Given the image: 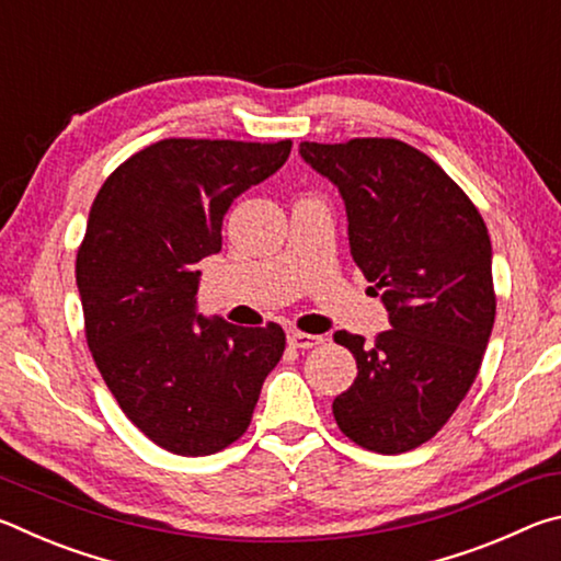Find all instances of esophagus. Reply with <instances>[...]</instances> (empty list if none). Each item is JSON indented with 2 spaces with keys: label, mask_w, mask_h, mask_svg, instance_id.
I'll use <instances>...</instances> for the list:
<instances>
[{
  "label": "esophagus",
  "mask_w": 561,
  "mask_h": 561,
  "mask_svg": "<svg viewBox=\"0 0 561 561\" xmlns=\"http://www.w3.org/2000/svg\"><path fill=\"white\" fill-rule=\"evenodd\" d=\"M287 341H289V346H294V348H311V346L321 344L324 339L314 336V334H301V331H289Z\"/></svg>",
  "instance_id": "34e87169"
}]
</instances>
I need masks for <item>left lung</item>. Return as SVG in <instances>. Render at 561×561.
<instances>
[{
	"instance_id": "1",
	"label": "left lung",
	"mask_w": 561,
	"mask_h": 561,
	"mask_svg": "<svg viewBox=\"0 0 561 561\" xmlns=\"http://www.w3.org/2000/svg\"><path fill=\"white\" fill-rule=\"evenodd\" d=\"M299 156L339 187L351 257L391 324L371 346L334 334L358 368L334 417L360 448L413 450L448 423L480 371L495 324L488 227L445 170L403 140L301 144Z\"/></svg>"
}]
</instances>
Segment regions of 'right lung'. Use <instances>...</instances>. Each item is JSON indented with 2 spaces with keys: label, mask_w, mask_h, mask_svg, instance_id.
<instances>
[{
  "label": "right lung",
  "mask_w": 561,
  "mask_h": 561,
  "mask_svg": "<svg viewBox=\"0 0 561 561\" xmlns=\"http://www.w3.org/2000/svg\"><path fill=\"white\" fill-rule=\"evenodd\" d=\"M291 140L168 138L99 190L76 257L89 348L121 411L160 448L213 455L247 431L284 354L279 324L197 314L195 264L222 250V217L287 163Z\"/></svg>",
  "instance_id": "1"
}]
</instances>
